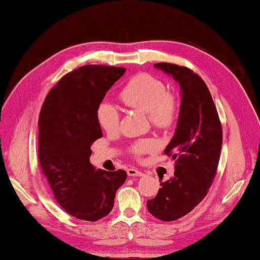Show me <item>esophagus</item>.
I'll use <instances>...</instances> for the list:
<instances>
[{"label": "esophagus", "instance_id": "34e87169", "mask_svg": "<svg viewBox=\"0 0 260 260\" xmlns=\"http://www.w3.org/2000/svg\"><path fill=\"white\" fill-rule=\"evenodd\" d=\"M127 174H128L129 177H142V175H143V173L141 172V171L136 170V169H133V167H132V169L127 170Z\"/></svg>", "mask_w": 260, "mask_h": 260}]
</instances>
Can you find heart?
<instances>
[{
  "label": "heart",
  "mask_w": 260,
  "mask_h": 260,
  "mask_svg": "<svg viewBox=\"0 0 260 260\" xmlns=\"http://www.w3.org/2000/svg\"><path fill=\"white\" fill-rule=\"evenodd\" d=\"M119 99L126 107L148 113L151 124L158 128H167L173 124L177 107L172 96L167 93L159 79L147 73L132 77L119 93ZM99 125L107 132H114L119 124V114L110 103L100 104L96 112ZM155 143L151 140H140L132 146L135 155H142L153 150Z\"/></svg>",
  "instance_id": "1"
}]
</instances>
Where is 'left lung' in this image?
<instances>
[{"instance_id": "left-lung-1", "label": "left lung", "mask_w": 260, "mask_h": 260, "mask_svg": "<svg viewBox=\"0 0 260 260\" xmlns=\"http://www.w3.org/2000/svg\"><path fill=\"white\" fill-rule=\"evenodd\" d=\"M181 88L177 129L165 153L175 160L172 179L162 182L148 211L162 221H174L199 205L217 173L222 144L221 122L208 86L199 74L177 64L156 63Z\"/></svg>"}]
</instances>
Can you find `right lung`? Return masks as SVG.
<instances>
[{"mask_svg": "<svg viewBox=\"0 0 260 260\" xmlns=\"http://www.w3.org/2000/svg\"><path fill=\"white\" fill-rule=\"evenodd\" d=\"M125 68L85 65L60 79L39 116V162L57 203L69 214L98 221L113 208L127 173L95 170L90 146L102 138L96 112Z\"/></svg>", "mask_w": 260, "mask_h": 260, "instance_id": "add662e5", "label": "right lung"}]
</instances>
